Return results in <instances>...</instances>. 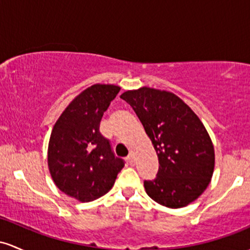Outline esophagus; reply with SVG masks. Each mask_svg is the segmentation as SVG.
I'll use <instances>...</instances> for the list:
<instances>
[{
  "label": "esophagus",
  "instance_id": "esophagus-1",
  "mask_svg": "<svg viewBox=\"0 0 250 250\" xmlns=\"http://www.w3.org/2000/svg\"><path fill=\"white\" fill-rule=\"evenodd\" d=\"M127 162L130 165H134L136 164V161H134V157H133V153H130V155L127 156Z\"/></svg>",
  "mask_w": 250,
  "mask_h": 250
}]
</instances>
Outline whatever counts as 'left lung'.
<instances>
[{
	"label": "left lung",
	"mask_w": 250,
	"mask_h": 250,
	"mask_svg": "<svg viewBox=\"0 0 250 250\" xmlns=\"http://www.w3.org/2000/svg\"><path fill=\"white\" fill-rule=\"evenodd\" d=\"M152 142L159 169L144 181L146 193L167 208H182L207 189L214 172V145L200 118L177 95L142 87L120 95Z\"/></svg>",
	"instance_id": "obj_1"
}]
</instances>
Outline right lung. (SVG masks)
I'll return each instance as SVG.
<instances>
[{"instance_id": "obj_1", "label": "right lung", "mask_w": 250, "mask_h": 250, "mask_svg": "<svg viewBox=\"0 0 250 250\" xmlns=\"http://www.w3.org/2000/svg\"><path fill=\"white\" fill-rule=\"evenodd\" d=\"M119 91L114 85L91 86L67 106L52 130L50 176L61 191L80 202L94 201L110 191L125 165L99 130L104 112Z\"/></svg>"}]
</instances>
